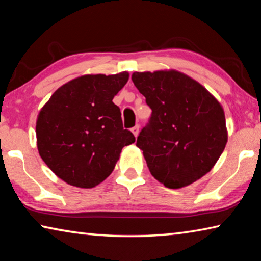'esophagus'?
Returning a JSON list of instances; mask_svg holds the SVG:
<instances>
[{
	"label": "esophagus",
	"mask_w": 261,
	"mask_h": 261,
	"mask_svg": "<svg viewBox=\"0 0 261 261\" xmlns=\"http://www.w3.org/2000/svg\"><path fill=\"white\" fill-rule=\"evenodd\" d=\"M131 132H132V134H134L135 137L138 136V134H139V125H135L134 127H132Z\"/></svg>",
	"instance_id": "obj_1"
}]
</instances>
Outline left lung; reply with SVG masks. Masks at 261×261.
<instances>
[{
	"instance_id": "8db88e82",
	"label": "left lung",
	"mask_w": 261,
	"mask_h": 261,
	"mask_svg": "<svg viewBox=\"0 0 261 261\" xmlns=\"http://www.w3.org/2000/svg\"><path fill=\"white\" fill-rule=\"evenodd\" d=\"M132 82L152 109L136 145L153 177L166 188L179 189L211 171L228 140L219 101L176 70L134 72Z\"/></svg>"
}]
</instances>
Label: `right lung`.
Returning <instances> with one entry per match:
<instances>
[{"instance_id": "add662e5", "label": "right lung", "mask_w": 261, "mask_h": 261, "mask_svg": "<svg viewBox=\"0 0 261 261\" xmlns=\"http://www.w3.org/2000/svg\"><path fill=\"white\" fill-rule=\"evenodd\" d=\"M129 73L85 74L54 92L38 115L39 154L65 183L91 189L114 170L122 148L135 143L123 129L114 96Z\"/></svg>"}]
</instances>
